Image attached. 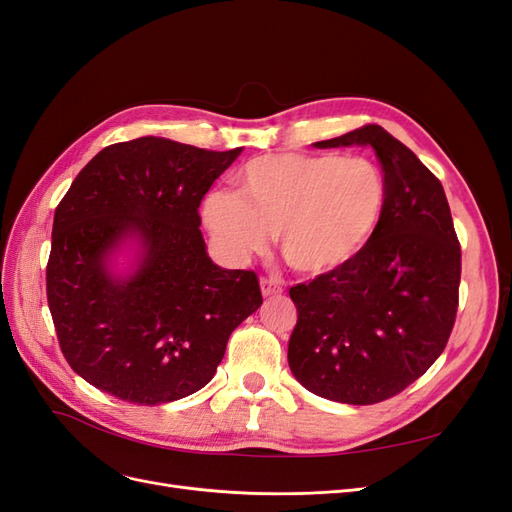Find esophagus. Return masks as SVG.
<instances>
[{"instance_id": "34e87169", "label": "esophagus", "mask_w": 512, "mask_h": 512, "mask_svg": "<svg viewBox=\"0 0 512 512\" xmlns=\"http://www.w3.org/2000/svg\"><path fill=\"white\" fill-rule=\"evenodd\" d=\"M260 290L265 297H273V294H282L284 286L280 280H273V277H260Z\"/></svg>"}]
</instances>
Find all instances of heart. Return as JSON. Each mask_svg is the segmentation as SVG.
I'll use <instances>...</instances> for the list:
<instances>
[{"instance_id": "1", "label": "heart", "mask_w": 512, "mask_h": 512, "mask_svg": "<svg viewBox=\"0 0 512 512\" xmlns=\"http://www.w3.org/2000/svg\"><path fill=\"white\" fill-rule=\"evenodd\" d=\"M384 207L386 179L367 158L269 153L243 166L239 192L205 196L203 222L230 260L265 250L277 232L290 269L327 275L365 250Z\"/></svg>"}]
</instances>
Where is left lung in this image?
Segmentation results:
<instances>
[{
	"mask_svg": "<svg viewBox=\"0 0 512 512\" xmlns=\"http://www.w3.org/2000/svg\"><path fill=\"white\" fill-rule=\"evenodd\" d=\"M318 149L371 147L386 179L376 235L346 267L290 288L297 327L292 376L339 404L369 406L421 378L451 337L461 247L442 183L380 126H363Z\"/></svg>",
	"mask_w": 512,
	"mask_h": 512,
	"instance_id": "8db88e82",
	"label": "left lung"
}]
</instances>
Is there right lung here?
Listing matches in <instances>:
<instances>
[{"mask_svg":"<svg viewBox=\"0 0 512 512\" xmlns=\"http://www.w3.org/2000/svg\"><path fill=\"white\" fill-rule=\"evenodd\" d=\"M241 151L141 136L104 147L61 198L46 299L61 352L96 389L138 406L200 391L262 305L256 273L215 265L198 230L200 200ZM126 246L133 265L117 272Z\"/></svg>","mask_w":512,"mask_h":512,"instance_id":"obj_1","label":"right lung"}]
</instances>
